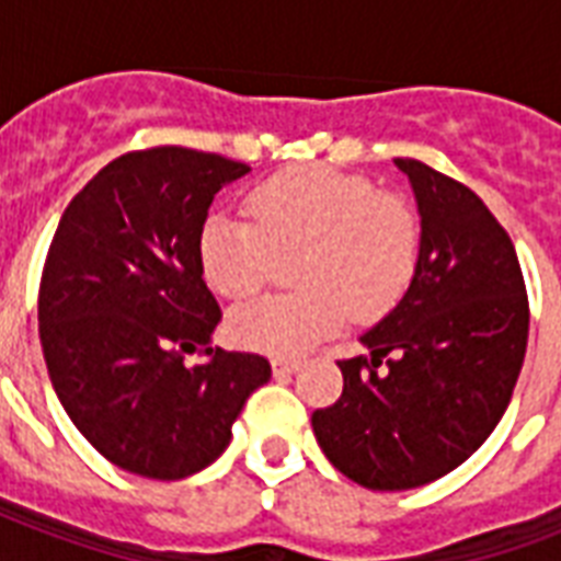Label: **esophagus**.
Listing matches in <instances>:
<instances>
[{
	"mask_svg": "<svg viewBox=\"0 0 561 561\" xmlns=\"http://www.w3.org/2000/svg\"><path fill=\"white\" fill-rule=\"evenodd\" d=\"M299 367H302V364L294 358H273V375H279V378L282 375H294Z\"/></svg>",
	"mask_w": 561,
	"mask_h": 561,
	"instance_id": "esophagus-1",
	"label": "esophagus"
}]
</instances>
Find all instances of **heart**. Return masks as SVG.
Here are the masks:
<instances>
[{
	"label": "heart",
	"mask_w": 561,
	"mask_h": 561,
	"mask_svg": "<svg viewBox=\"0 0 561 561\" xmlns=\"http://www.w3.org/2000/svg\"><path fill=\"white\" fill-rule=\"evenodd\" d=\"M250 220L209 215L197 238L203 276L220 297H253L271 282L276 259L297 255L288 297L236 308L229 337L244 350L294 358L346 314L360 323L390 311L419 264V218L401 194L378 192L364 174L294 165L250 192Z\"/></svg>",
	"instance_id": "heart-1"
}]
</instances>
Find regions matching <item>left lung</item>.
<instances>
[{"mask_svg":"<svg viewBox=\"0 0 561 561\" xmlns=\"http://www.w3.org/2000/svg\"><path fill=\"white\" fill-rule=\"evenodd\" d=\"M416 194L419 264L401 302L337 360L343 392L311 427L334 469L367 489L425 486L466 462L504 416L530 306L506 229L469 186L396 160Z\"/></svg>","mask_w":561,"mask_h":561,"instance_id":"1","label":"left lung"}]
</instances>
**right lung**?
<instances>
[{"label": "right lung", "mask_w": 561, "mask_h": 561, "mask_svg": "<svg viewBox=\"0 0 561 561\" xmlns=\"http://www.w3.org/2000/svg\"><path fill=\"white\" fill-rule=\"evenodd\" d=\"M250 165L160 145L130 151L75 194L39 279V343L57 399L99 454L130 474L206 469L271 364L211 350L220 308L197 238L220 188ZM201 351L207 360L185 364Z\"/></svg>", "instance_id": "right-lung-1"}]
</instances>
